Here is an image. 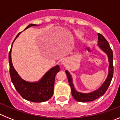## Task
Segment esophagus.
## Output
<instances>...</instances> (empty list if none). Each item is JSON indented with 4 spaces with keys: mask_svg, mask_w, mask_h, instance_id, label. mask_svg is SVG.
<instances>
[{
    "mask_svg": "<svg viewBox=\"0 0 120 120\" xmlns=\"http://www.w3.org/2000/svg\"><path fill=\"white\" fill-rule=\"evenodd\" d=\"M61 64H62L63 65H65H65H67V61L65 59H63L62 61V62H61Z\"/></svg>",
    "mask_w": 120,
    "mask_h": 120,
    "instance_id": "1",
    "label": "esophagus"
}]
</instances>
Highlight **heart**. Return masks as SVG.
Instances as JSON below:
<instances>
[{
	"mask_svg": "<svg viewBox=\"0 0 120 120\" xmlns=\"http://www.w3.org/2000/svg\"><path fill=\"white\" fill-rule=\"evenodd\" d=\"M77 34L78 35H81L82 34V32H78L77 33Z\"/></svg>",
	"mask_w": 120,
	"mask_h": 120,
	"instance_id": "heart-1",
	"label": "heart"
}]
</instances>
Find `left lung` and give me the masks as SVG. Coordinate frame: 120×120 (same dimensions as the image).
I'll return each instance as SVG.
<instances>
[{
    "label": "left lung",
    "mask_w": 120,
    "mask_h": 120,
    "mask_svg": "<svg viewBox=\"0 0 120 120\" xmlns=\"http://www.w3.org/2000/svg\"><path fill=\"white\" fill-rule=\"evenodd\" d=\"M98 45L99 47L106 53L108 55V61H109V73H108V77L105 81L104 82L102 85L98 89L95 90L91 93H82L78 92L75 88L73 85V79L70 73L67 70H65L67 76L68 83L71 90V94L73 98L76 101L80 102H85V101H93L96 99L98 98L100 96H103L108 90L109 86L112 80L113 74H114V67H113V52L110 47L109 43L108 42L105 38L101 34L98 33Z\"/></svg>",
    "instance_id": "obj_1"
}]
</instances>
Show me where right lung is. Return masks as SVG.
Listing matches in <instances>:
<instances>
[{"mask_svg":"<svg viewBox=\"0 0 120 120\" xmlns=\"http://www.w3.org/2000/svg\"><path fill=\"white\" fill-rule=\"evenodd\" d=\"M37 26V24H30L28 25L24 30L30 26ZM21 33L22 32H20L17 35L14 41ZM11 50L12 47L9 52V74L15 88L23 98L28 101L36 103L47 101L52 97L53 94L55 76L60 70L59 65H57L52 68L39 81L35 82H27L23 80L14 69L11 60Z\"/></svg>","mask_w":120,"mask_h":120,"instance_id":"obj_1","label":"right lung"}]
</instances>
